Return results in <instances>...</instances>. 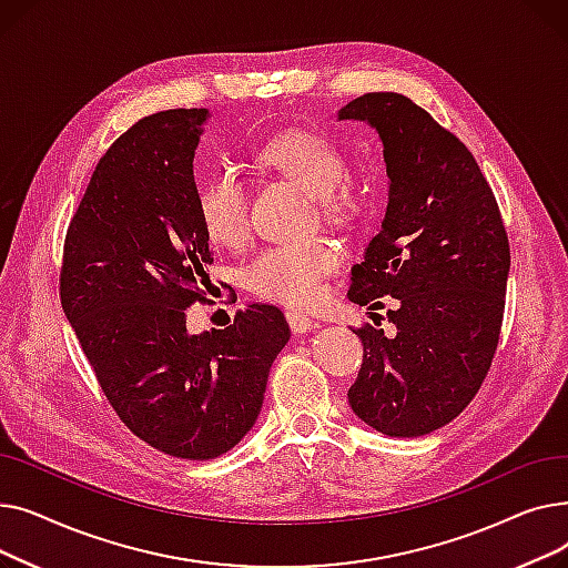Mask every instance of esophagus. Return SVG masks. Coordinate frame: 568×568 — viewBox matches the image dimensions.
Masks as SVG:
<instances>
[{"label": "esophagus", "instance_id": "34e87169", "mask_svg": "<svg viewBox=\"0 0 568 568\" xmlns=\"http://www.w3.org/2000/svg\"><path fill=\"white\" fill-rule=\"evenodd\" d=\"M285 320H287V324H290V329H292L294 334H306V332L315 329V322H313L311 317L302 315V313H294V311H287V313H285Z\"/></svg>", "mask_w": 568, "mask_h": 568}]
</instances>
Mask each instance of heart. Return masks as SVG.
<instances>
[{"label": "heart", "mask_w": 568, "mask_h": 568, "mask_svg": "<svg viewBox=\"0 0 568 568\" xmlns=\"http://www.w3.org/2000/svg\"><path fill=\"white\" fill-rule=\"evenodd\" d=\"M255 161L311 193L329 221H352L356 204L343 186L347 161L329 138L311 131H287L260 146ZM197 214L212 242L230 248L244 244L248 236L246 184L232 170L212 174L197 191ZM341 260V251L326 242L274 246L244 266L242 283L260 300L304 306L317 300L322 278L334 274Z\"/></svg>", "instance_id": "heart-1"}]
</instances>
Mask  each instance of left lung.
I'll return each mask as SVG.
<instances>
[{
	"instance_id": "1",
	"label": "left lung",
	"mask_w": 568,
	"mask_h": 568,
	"mask_svg": "<svg viewBox=\"0 0 568 568\" xmlns=\"http://www.w3.org/2000/svg\"><path fill=\"white\" fill-rule=\"evenodd\" d=\"M338 119L368 122L384 144L389 204L349 302L377 308L394 296V336L364 324L359 377L347 400L389 437L428 435L469 405L497 349L511 251L497 200L469 149L394 92H373Z\"/></svg>"
}]
</instances>
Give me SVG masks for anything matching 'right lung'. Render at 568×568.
<instances>
[{
  "mask_svg": "<svg viewBox=\"0 0 568 568\" xmlns=\"http://www.w3.org/2000/svg\"><path fill=\"white\" fill-rule=\"evenodd\" d=\"M206 116L156 112L112 142L71 219L59 274L62 308L119 419L186 460L242 442L290 341L268 304L239 311L225 329H186V308L212 287L193 176Z\"/></svg>",
  "mask_w": 568,
  "mask_h": 568,
  "instance_id": "1",
  "label": "right lung"
}]
</instances>
